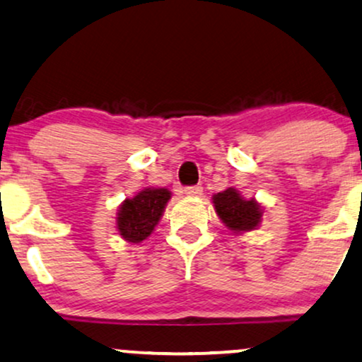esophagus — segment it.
I'll return each instance as SVG.
<instances>
[{
  "instance_id": "esophagus-1",
  "label": "esophagus",
  "mask_w": 362,
  "mask_h": 362,
  "mask_svg": "<svg viewBox=\"0 0 362 362\" xmlns=\"http://www.w3.org/2000/svg\"><path fill=\"white\" fill-rule=\"evenodd\" d=\"M187 197H200L204 192V189L200 185H194V187H187V189L184 190Z\"/></svg>"
}]
</instances>
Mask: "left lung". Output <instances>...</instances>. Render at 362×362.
<instances>
[{
    "instance_id": "obj_1",
    "label": "left lung",
    "mask_w": 362,
    "mask_h": 362,
    "mask_svg": "<svg viewBox=\"0 0 362 362\" xmlns=\"http://www.w3.org/2000/svg\"><path fill=\"white\" fill-rule=\"evenodd\" d=\"M212 206L221 223L238 236L256 230L263 221L264 207L255 197H243L236 187L212 195Z\"/></svg>"
}]
</instances>
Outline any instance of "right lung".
Masks as SVG:
<instances>
[{"mask_svg": "<svg viewBox=\"0 0 362 362\" xmlns=\"http://www.w3.org/2000/svg\"><path fill=\"white\" fill-rule=\"evenodd\" d=\"M172 192L165 187H143L133 197L124 199L117 206L116 230L123 241L138 245L151 236Z\"/></svg>", "mask_w": 362, "mask_h": 362, "instance_id": "right-lung-1", "label": "right lung"}]
</instances>
